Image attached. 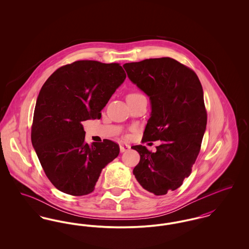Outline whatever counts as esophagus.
<instances>
[{
    "instance_id": "obj_1",
    "label": "esophagus",
    "mask_w": 249,
    "mask_h": 249,
    "mask_svg": "<svg viewBox=\"0 0 249 249\" xmlns=\"http://www.w3.org/2000/svg\"><path fill=\"white\" fill-rule=\"evenodd\" d=\"M130 146L127 143H121L119 145V149H120V152H126L128 150H130Z\"/></svg>"
}]
</instances>
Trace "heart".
I'll use <instances>...</instances> for the list:
<instances>
[{"mask_svg":"<svg viewBox=\"0 0 249 249\" xmlns=\"http://www.w3.org/2000/svg\"><path fill=\"white\" fill-rule=\"evenodd\" d=\"M138 95L141 94H139V93H131V94L129 95L128 97H133V96H138Z\"/></svg>","mask_w":249,"mask_h":249,"instance_id":"heart-1","label":"heart"}]
</instances>
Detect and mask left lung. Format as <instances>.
<instances>
[{"instance_id":"left-lung-1","label":"left lung","mask_w":249,"mask_h":249,"mask_svg":"<svg viewBox=\"0 0 249 249\" xmlns=\"http://www.w3.org/2000/svg\"><path fill=\"white\" fill-rule=\"evenodd\" d=\"M123 67L150 100L142 142L161 141L155 153L142 144L131 146L140 154L133 175L144 190L165 195L190 177L200 152L207 123L202 87L194 71L171 58L144 59Z\"/></svg>"}]
</instances>
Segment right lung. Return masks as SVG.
<instances>
[{
  "label": "right lung",
  "mask_w": 249,
  "mask_h": 249,
  "mask_svg": "<svg viewBox=\"0 0 249 249\" xmlns=\"http://www.w3.org/2000/svg\"><path fill=\"white\" fill-rule=\"evenodd\" d=\"M125 78L119 63L77 60L56 70L43 85L32 142L56 189L72 196L92 192L102 170L119 156V144L111 140L85 142L81 122L101 119V111Z\"/></svg>",
  "instance_id": "obj_1"
}]
</instances>
